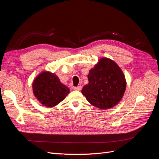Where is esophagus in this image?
<instances>
[{
    "mask_svg": "<svg viewBox=\"0 0 159 159\" xmlns=\"http://www.w3.org/2000/svg\"><path fill=\"white\" fill-rule=\"evenodd\" d=\"M74 89L77 90V91H80L81 89V86L79 85V86H77V87H74Z\"/></svg>",
    "mask_w": 159,
    "mask_h": 159,
    "instance_id": "esophagus-1",
    "label": "esophagus"
}]
</instances>
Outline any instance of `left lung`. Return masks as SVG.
Listing matches in <instances>:
<instances>
[{"instance_id": "obj_1", "label": "left lung", "mask_w": 159, "mask_h": 159, "mask_svg": "<svg viewBox=\"0 0 159 159\" xmlns=\"http://www.w3.org/2000/svg\"><path fill=\"white\" fill-rule=\"evenodd\" d=\"M88 84L81 93L93 106L107 109L121 100L126 89V80L121 69L107 57L100 59L88 75Z\"/></svg>"}]
</instances>
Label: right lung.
Here are the masks:
<instances>
[{"label": "right lung", "instance_id": "1", "mask_svg": "<svg viewBox=\"0 0 159 159\" xmlns=\"http://www.w3.org/2000/svg\"><path fill=\"white\" fill-rule=\"evenodd\" d=\"M33 93L39 102L48 107H55L70 93L58 77L50 71H42L34 80Z\"/></svg>", "mask_w": 159, "mask_h": 159}]
</instances>
